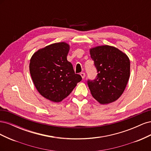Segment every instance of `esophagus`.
Masks as SVG:
<instances>
[{
  "mask_svg": "<svg viewBox=\"0 0 151 151\" xmlns=\"http://www.w3.org/2000/svg\"><path fill=\"white\" fill-rule=\"evenodd\" d=\"M80 75H81V76L82 77V78H83V79H84L85 77V73L84 72H81Z\"/></svg>",
  "mask_w": 151,
  "mask_h": 151,
  "instance_id": "esophagus-1",
  "label": "esophagus"
}]
</instances>
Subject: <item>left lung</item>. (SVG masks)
I'll return each instance as SVG.
<instances>
[{"label":"left lung","instance_id":"1","mask_svg":"<svg viewBox=\"0 0 151 151\" xmlns=\"http://www.w3.org/2000/svg\"><path fill=\"white\" fill-rule=\"evenodd\" d=\"M90 55L98 72L96 78L88 81L91 94L100 104L115 101L121 96L129 79V57L109 45L91 48Z\"/></svg>","mask_w":151,"mask_h":151}]
</instances>
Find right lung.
I'll list each match as a JSON object with an SVG mask.
<instances>
[{"instance_id": "right-lung-1", "label": "right lung", "mask_w": 151, "mask_h": 151, "mask_svg": "<svg viewBox=\"0 0 151 151\" xmlns=\"http://www.w3.org/2000/svg\"><path fill=\"white\" fill-rule=\"evenodd\" d=\"M69 48L65 42L53 43L38 50L31 58L29 72L36 88L53 102L62 101L82 80L67 60Z\"/></svg>"}]
</instances>
